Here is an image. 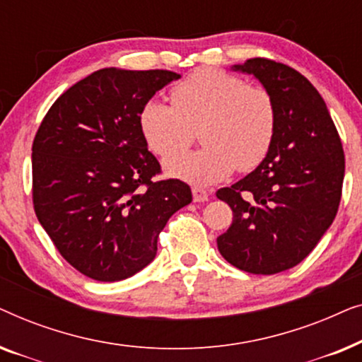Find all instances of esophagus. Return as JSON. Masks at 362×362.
<instances>
[{"label":"esophagus","mask_w":362,"mask_h":362,"mask_svg":"<svg viewBox=\"0 0 362 362\" xmlns=\"http://www.w3.org/2000/svg\"><path fill=\"white\" fill-rule=\"evenodd\" d=\"M207 197H209V192L206 189H202V187H197V186L192 187V199H194V202H204L207 201Z\"/></svg>","instance_id":"1"}]
</instances>
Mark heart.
I'll list each match as a JSON object with an SVG mask.
<instances>
[{
  "label": "heart",
  "instance_id": "obj_1",
  "mask_svg": "<svg viewBox=\"0 0 362 362\" xmlns=\"http://www.w3.org/2000/svg\"><path fill=\"white\" fill-rule=\"evenodd\" d=\"M171 103L150 100L140 112L143 136L156 155L184 149L200 127L205 146L173 156L165 170L192 185H211L237 168L250 171L269 153L275 135L274 98L264 87L217 69H199L173 86Z\"/></svg>",
  "mask_w": 362,
  "mask_h": 362
}]
</instances>
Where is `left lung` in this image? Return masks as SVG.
Here are the masks:
<instances>
[{
    "label": "left lung",
    "mask_w": 362,
    "mask_h": 362,
    "mask_svg": "<svg viewBox=\"0 0 362 362\" xmlns=\"http://www.w3.org/2000/svg\"><path fill=\"white\" fill-rule=\"evenodd\" d=\"M254 76L275 103L276 123L264 161L216 192L232 224L217 237L230 265L274 275L298 265L333 224L344 180V151L326 103L308 78L270 59L232 66Z\"/></svg>",
    "instance_id": "8db88e82"
}]
</instances>
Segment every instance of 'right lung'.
<instances>
[{
  "label": "right lung",
  "instance_id": "obj_1",
  "mask_svg": "<svg viewBox=\"0 0 362 362\" xmlns=\"http://www.w3.org/2000/svg\"><path fill=\"white\" fill-rule=\"evenodd\" d=\"M181 76L107 67L62 93L33 143V202L64 259L88 279L118 281L155 259L158 235L192 201L180 180L153 181L160 163L140 112Z\"/></svg>",
  "mask_w": 362,
  "mask_h": 362
}]
</instances>
